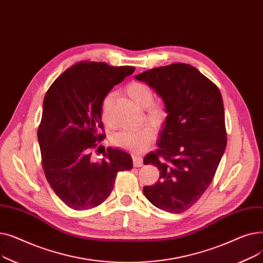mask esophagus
I'll list each match as a JSON object with an SVG mask.
<instances>
[{
    "label": "esophagus",
    "instance_id": "obj_1",
    "mask_svg": "<svg viewBox=\"0 0 263 263\" xmlns=\"http://www.w3.org/2000/svg\"><path fill=\"white\" fill-rule=\"evenodd\" d=\"M132 159H133L134 167H141V166H143V159H142V157H140V156H133Z\"/></svg>",
    "mask_w": 263,
    "mask_h": 263
}]
</instances>
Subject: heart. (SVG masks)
I'll return each mask as SVG.
<instances>
[{
    "label": "heart",
    "mask_w": 263,
    "mask_h": 263,
    "mask_svg": "<svg viewBox=\"0 0 263 263\" xmlns=\"http://www.w3.org/2000/svg\"><path fill=\"white\" fill-rule=\"evenodd\" d=\"M127 93L134 104L145 109V121L149 127L136 131H120L114 134L110 139L113 146L130 153L140 154L146 150L154 141V132H161L168 120V110L166 106L154 103L155 95L151 88L141 82H132L127 86ZM113 93L108 92L102 101V118L107 119L108 109L112 102Z\"/></svg>",
    "instance_id": "obj_1"
}]
</instances>
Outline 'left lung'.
Returning <instances> with one entry per match:
<instances>
[{
	"instance_id": "8db88e82",
	"label": "left lung",
	"mask_w": 263,
	"mask_h": 263,
	"mask_svg": "<svg viewBox=\"0 0 263 263\" xmlns=\"http://www.w3.org/2000/svg\"><path fill=\"white\" fill-rule=\"evenodd\" d=\"M135 79L153 87L168 110L159 149L144 159L160 171L159 181L144 186V195L161 210L184 212L209 187L226 148L222 95L212 81L183 63L150 69Z\"/></svg>"
}]
</instances>
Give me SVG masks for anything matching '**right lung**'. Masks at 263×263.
<instances>
[{
    "instance_id": "right-lung-1",
    "label": "right lung",
    "mask_w": 263,
    "mask_h": 263,
    "mask_svg": "<svg viewBox=\"0 0 263 263\" xmlns=\"http://www.w3.org/2000/svg\"><path fill=\"white\" fill-rule=\"evenodd\" d=\"M134 70L132 66L83 61L65 70L45 96L37 131L41 164L50 186L69 208L87 210L101 204L117 173L133 166L131 156L122 150L108 147L100 162L92 161L91 150L105 137L103 98Z\"/></svg>"
}]
</instances>
